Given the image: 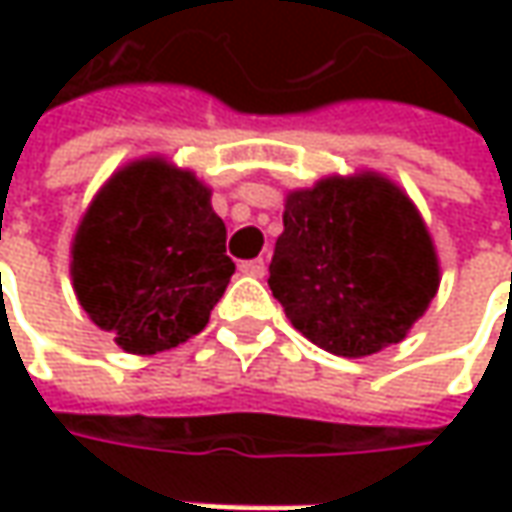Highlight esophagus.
Here are the masks:
<instances>
[{
    "label": "esophagus",
    "mask_w": 512,
    "mask_h": 512,
    "mask_svg": "<svg viewBox=\"0 0 512 512\" xmlns=\"http://www.w3.org/2000/svg\"><path fill=\"white\" fill-rule=\"evenodd\" d=\"M239 270H242L245 276L262 279V276H265L267 265H265V259H250V262H242V265H239Z\"/></svg>",
    "instance_id": "34e87169"
}]
</instances>
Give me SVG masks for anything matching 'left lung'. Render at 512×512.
Listing matches in <instances>:
<instances>
[{
    "instance_id": "left-lung-1",
    "label": "left lung",
    "mask_w": 512,
    "mask_h": 512,
    "mask_svg": "<svg viewBox=\"0 0 512 512\" xmlns=\"http://www.w3.org/2000/svg\"><path fill=\"white\" fill-rule=\"evenodd\" d=\"M267 285L290 325L327 353L362 359L399 344L439 290L422 213L362 170L290 190Z\"/></svg>"
}]
</instances>
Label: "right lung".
Returning a JSON list of instances; mask_svg holds the SVG:
<instances>
[{
    "mask_svg": "<svg viewBox=\"0 0 512 512\" xmlns=\"http://www.w3.org/2000/svg\"><path fill=\"white\" fill-rule=\"evenodd\" d=\"M210 187L162 156L110 176L70 245V279L90 322L136 356L202 333L236 265Z\"/></svg>",
    "mask_w": 512,
    "mask_h": 512,
    "instance_id": "1",
    "label": "right lung"
}]
</instances>
